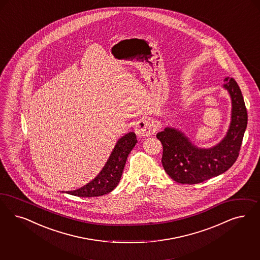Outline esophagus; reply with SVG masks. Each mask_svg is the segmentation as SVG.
<instances>
[{
	"label": "esophagus",
	"instance_id": "1",
	"mask_svg": "<svg viewBox=\"0 0 260 260\" xmlns=\"http://www.w3.org/2000/svg\"><path fill=\"white\" fill-rule=\"evenodd\" d=\"M135 132L138 137H148L152 135V126L149 120L141 119L135 124Z\"/></svg>",
	"mask_w": 260,
	"mask_h": 260
}]
</instances>
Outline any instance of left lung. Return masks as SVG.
<instances>
[{"mask_svg":"<svg viewBox=\"0 0 260 260\" xmlns=\"http://www.w3.org/2000/svg\"><path fill=\"white\" fill-rule=\"evenodd\" d=\"M224 81L223 88L231 97L232 111L229 128L221 141L202 148L182 131L170 125L156 135L163 146V168L179 183L195 184L217 177L229 170L238 157L248 114L237 82L230 77Z\"/></svg>","mask_w":260,"mask_h":260,"instance_id":"1","label":"left lung"}]
</instances>
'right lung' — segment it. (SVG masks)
I'll use <instances>...</instances> for the list:
<instances>
[{
    "mask_svg": "<svg viewBox=\"0 0 260 260\" xmlns=\"http://www.w3.org/2000/svg\"><path fill=\"white\" fill-rule=\"evenodd\" d=\"M137 143L134 132L127 133L117 140L105 166L98 175L81 188L66 191L78 197H99L106 195L116 187L125 168L127 155Z\"/></svg>",
    "mask_w": 260,
    "mask_h": 260,
    "instance_id": "right-lung-1",
    "label": "right lung"
}]
</instances>
